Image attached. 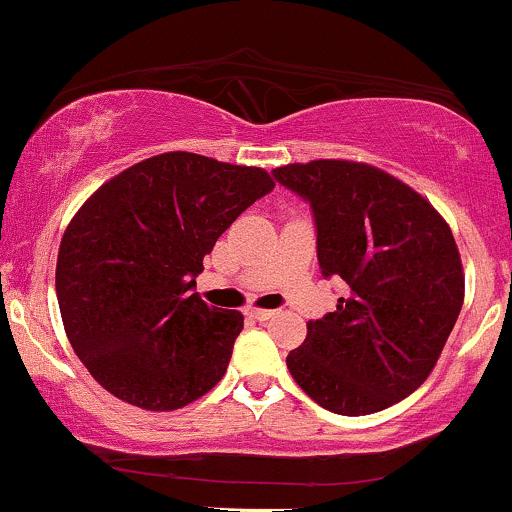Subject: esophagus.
Returning a JSON list of instances; mask_svg holds the SVG:
<instances>
[{"instance_id":"obj_1","label":"esophagus","mask_w":512,"mask_h":512,"mask_svg":"<svg viewBox=\"0 0 512 512\" xmlns=\"http://www.w3.org/2000/svg\"><path fill=\"white\" fill-rule=\"evenodd\" d=\"M245 315H250V317H255V320L264 322V320H269V317H274V315H276V310H267V308H248V310H245Z\"/></svg>"}]
</instances>
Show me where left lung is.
<instances>
[{
  "instance_id": "obj_1",
  "label": "left lung",
  "mask_w": 512,
  "mask_h": 512,
  "mask_svg": "<svg viewBox=\"0 0 512 512\" xmlns=\"http://www.w3.org/2000/svg\"><path fill=\"white\" fill-rule=\"evenodd\" d=\"M274 178L310 202L322 276L349 286L286 356L293 380L334 414L402 402L431 375L462 310L450 226L419 192L368 163H289Z\"/></svg>"
}]
</instances>
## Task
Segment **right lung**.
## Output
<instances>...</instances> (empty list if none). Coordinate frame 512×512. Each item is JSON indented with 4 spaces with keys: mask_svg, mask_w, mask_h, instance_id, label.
<instances>
[{
    "mask_svg": "<svg viewBox=\"0 0 512 512\" xmlns=\"http://www.w3.org/2000/svg\"><path fill=\"white\" fill-rule=\"evenodd\" d=\"M272 190L262 168L168 151L86 199L62 236L55 289L69 344L98 385L173 411L219 383L243 315L204 303L195 276L221 233Z\"/></svg>",
    "mask_w": 512,
    "mask_h": 512,
    "instance_id": "add662e5",
    "label": "right lung"
}]
</instances>
